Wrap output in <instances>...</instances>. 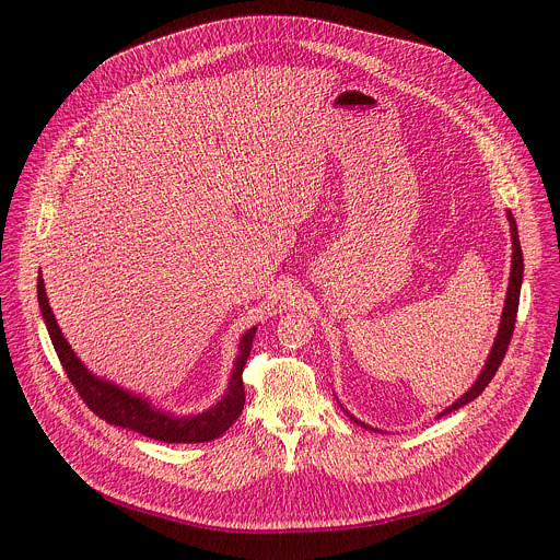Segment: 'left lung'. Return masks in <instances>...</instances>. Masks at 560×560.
I'll list each match as a JSON object with an SVG mask.
<instances>
[{
    "instance_id": "obj_1",
    "label": "left lung",
    "mask_w": 560,
    "mask_h": 560,
    "mask_svg": "<svg viewBox=\"0 0 560 560\" xmlns=\"http://www.w3.org/2000/svg\"><path fill=\"white\" fill-rule=\"evenodd\" d=\"M508 219H510V228H512V246H514V253H512V275H510V288H508V299H505V307H503V322H501V330H499V337L494 341V348L490 352V359L481 372V376L476 378V383L469 387V392H465L456 404H452L443 415H450L463 406H467L469 401H474V398L481 394L488 383L494 378L508 348H510V341H512V335H514V324H516V312H518V296H521V281H523V250H521V242H518V228H516V221H514V214L508 212ZM350 419L359 425L365 428V423L357 421L352 415Z\"/></svg>"
}]
</instances>
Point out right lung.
Returning a JSON list of instances; mask_svg holds the SVG:
<instances>
[{"label":"right lung","mask_w":560,"mask_h":560,"mask_svg":"<svg viewBox=\"0 0 560 560\" xmlns=\"http://www.w3.org/2000/svg\"><path fill=\"white\" fill-rule=\"evenodd\" d=\"M37 299H39V307H42V316L46 322L50 341L55 346V352L70 378V383L74 385V389L79 392V396L84 398V404L104 421L119 425V428H128L132 432H139L148 439L154 441H164V443H208L219 439L244 410L246 404V389H244V368L246 361L250 357L253 350V339L257 328H250L242 343H238V357L230 376V387L228 394L221 398V401L197 415V417H171L154 410L145 398L141 396H132L130 392L91 374L84 363L77 359V354L70 350L68 341L63 339L55 314L48 305L46 299V290H44V279L39 272L37 279Z\"/></svg>","instance_id":"1"}]
</instances>
